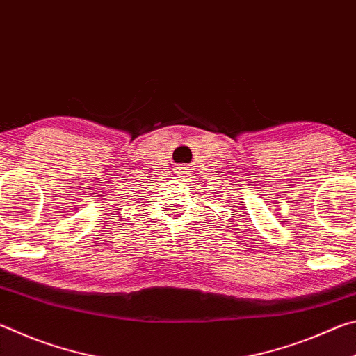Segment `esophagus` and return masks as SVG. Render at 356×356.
Listing matches in <instances>:
<instances>
[{
    "label": "esophagus",
    "mask_w": 356,
    "mask_h": 356,
    "mask_svg": "<svg viewBox=\"0 0 356 356\" xmlns=\"http://www.w3.org/2000/svg\"><path fill=\"white\" fill-rule=\"evenodd\" d=\"M185 172H186V168L185 166H177V176L182 179L184 176H185Z\"/></svg>",
    "instance_id": "34e87169"
}]
</instances>
